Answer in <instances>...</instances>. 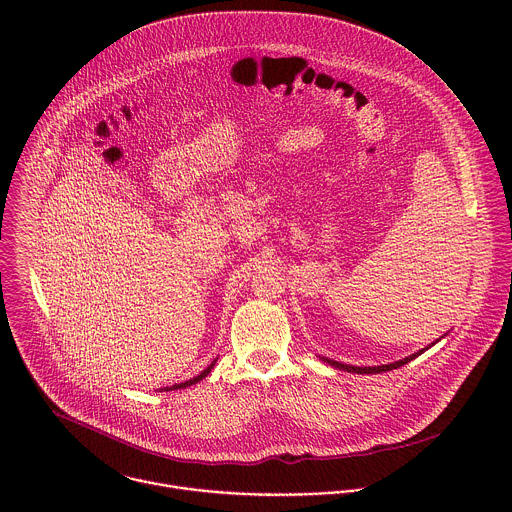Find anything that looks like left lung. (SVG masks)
Listing matches in <instances>:
<instances>
[{"mask_svg": "<svg viewBox=\"0 0 512 512\" xmlns=\"http://www.w3.org/2000/svg\"><path fill=\"white\" fill-rule=\"evenodd\" d=\"M426 351V349H424ZM424 351H420V353H416V355H412V357H406L404 361H398V363H390V365H382V366H351V365H343V363H337V361H331V359H325L327 363L331 366H335V368H341V370H347V372H357V374H376V372H386V370H392V368H400V366L406 365V363H410V361H414L418 355H422Z\"/></svg>", "mask_w": 512, "mask_h": 512, "instance_id": "8db88e82", "label": "left lung"}]
</instances>
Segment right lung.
Wrapping results in <instances>:
<instances>
[{"label": "right lung", "mask_w": 512, "mask_h": 512, "mask_svg": "<svg viewBox=\"0 0 512 512\" xmlns=\"http://www.w3.org/2000/svg\"><path fill=\"white\" fill-rule=\"evenodd\" d=\"M211 368H213V365L209 366V368H205V370H203L199 376H195V378H191V380H185V382H181V384H175V386H171V388H173V390H177V388H185V386H191V384H195V382L203 380V378H205V376L211 372ZM171 388H169V390H171Z\"/></svg>", "instance_id": "obj_1"}]
</instances>
